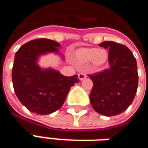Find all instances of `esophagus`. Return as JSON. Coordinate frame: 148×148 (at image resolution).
<instances>
[{"label": "esophagus", "instance_id": "obj_1", "mask_svg": "<svg viewBox=\"0 0 148 148\" xmlns=\"http://www.w3.org/2000/svg\"><path fill=\"white\" fill-rule=\"evenodd\" d=\"M86 77V75L84 74V73H79L78 74V78H79V80H83Z\"/></svg>", "mask_w": 148, "mask_h": 148}]
</instances>
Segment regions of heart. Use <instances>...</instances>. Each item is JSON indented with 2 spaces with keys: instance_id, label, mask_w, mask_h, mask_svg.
Wrapping results in <instances>:
<instances>
[{
  "instance_id": "b5f03b06",
  "label": "heart",
  "mask_w": 148,
  "mask_h": 148,
  "mask_svg": "<svg viewBox=\"0 0 148 148\" xmlns=\"http://www.w3.org/2000/svg\"><path fill=\"white\" fill-rule=\"evenodd\" d=\"M109 58L108 51L105 49L81 48L74 53V61L77 64H86L92 61L94 66L100 67L106 63Z\"/></svg>"
}]
</instances>
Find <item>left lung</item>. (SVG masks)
Returning <instances> with one entry per match:
<instances>
[{
  "label": "left lung",
  "instance_id": "obj_1",
  "mask_svg": "<svg viewBox=\"0 0 148 148\" xmlns=\"http://www.w3.org/2000/svg\"><path fill=\"white\" fill-rule=\"evenodd\" d=\"M100 47L109 49V67L89 74L93 81L91 106L100 114H121L133 101L138 88L136 60L132 52L121 43L106 41Z\"/></svg>",
  "mask_w": 148,
  "mask_h": 148
}]
</instances>
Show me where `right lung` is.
I'll return each instance as SVG.
<instances>
[{
    "instance_id": "right-lung-1",
    "label": "right lung",
    "mask_w": 148,
    "mask_h": 148,
    "mask_svg": "<svg viewBox=\"0 0 148 148\" xmlns=\"http://www.w3.org/2000/svg\"><path fill=\"white\" fill-rule=\"evenodd\" d=\"M60 44L48 39L26 42L16 52L12 78L16 95L29 111L47 115L61 108L69 90L79 79L77 75L66 77L53 69H42L37 64L41 55L58 54Z\"/></svg>"
}]
</instances>
